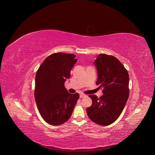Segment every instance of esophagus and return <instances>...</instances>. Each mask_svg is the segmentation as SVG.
I'll return each instance as SVG.
<instances>
[{"label":"esophagus","instance_id":"1","mask_svg":"<svg viewBox=\"0 0 155 155\" xmlns=\"http://www.w3.org/2000/svg\"><path fill=\"white\" fill-rule=\"evenodd\" d=\"M85 96H86V95H85V94H80V98L84 97H85Z\"/></svg>","mask_w":155,"mask_h":155}]
</instances>
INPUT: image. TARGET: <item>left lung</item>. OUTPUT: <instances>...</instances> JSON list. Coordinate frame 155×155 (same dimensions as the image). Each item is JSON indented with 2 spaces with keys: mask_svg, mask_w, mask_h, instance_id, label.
<instances>
[{
  "mask_svg": "<svg viewBox=\"0 0 155 155\" xmlns=\"http://www.w3.org/2000/svg\"><path fill=\"white\" fill-rule=\"evenodd\" d=\"M94 63L98 75L96 84L103 89V95L99 98L89 96L93 104L86 112L94 123L108 126L118 119L127 101L129 74L122 63L112 55L100 54Z\"/></svg>",
  "mask_w": 155,
  "mask_h": 155,
  "instance_id": "obj_1",
  "label": "left lung"
}]
</instances>
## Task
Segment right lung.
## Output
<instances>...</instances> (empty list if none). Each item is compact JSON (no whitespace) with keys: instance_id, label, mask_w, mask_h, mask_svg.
I'll use <instances>...</instances> for the list:
<instances>
[{"instance_id":"1","label":"right lung","mask_w":155,"mask_h":155,"mask_svg":"<svg viewBox=\"0 0 155 155\" xmlns=\"http://www.w3.org/2000/svg\"><path fill=\"white\" fill-rule=\"evenodd\" d=\"M77 61L75 55L56 53L41 63L35 75L34 96L38 111L47 123L60 125L71 117L79 94H71L64 86Z\"/></svg>"}]
</instances>
